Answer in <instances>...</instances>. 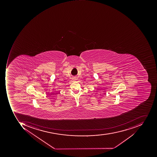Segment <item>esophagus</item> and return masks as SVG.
Returning <instances> with one entry per match:
<instances>
[{"label":"esophagus","mask_w":157,"mask_h":157,"mask_svg":"<svg viewBox=\"0 0 157 157\" xmlns=\"http://www.w3.org/2000/svg\"><path fill=\"white\" fill-rule=\"evenodd\" d=\"M73 79L74 81H75V80H76V78H75V77H73Z\"/></svg>","instance_id":"1"}]
</instances>
